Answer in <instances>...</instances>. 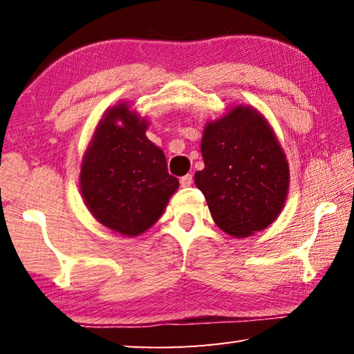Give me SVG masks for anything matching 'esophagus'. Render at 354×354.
Returning a JSON list of instances; mask_svg holds the SVG:
<instances>
[{"mask_svg": "<svg viewBox=\"0 0 354 354\" xmlns=\"http://www.w3.org/2000/svg\"><path fill=\"white\" fill-rule=\"evenodd\" d=\"M179 183H181L183 187H189V185H192V183H194V176L190 175H184L181 179H179Z\"/></svg>", "mask_w": 354, "mask_h": 354, "instance_id": "34e87169", "label": "esophagus"}]
</instances>
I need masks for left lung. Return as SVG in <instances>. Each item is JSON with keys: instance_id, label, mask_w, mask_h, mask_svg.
Returning a JSON list of instances; mask_svg holds the SVG:
<instances>
[{"instance_id": "8db88e82", "label": "left lung", "mask_w": 354, "mask_h": 354, "mask_svg": "<svg viewBox=\"0 0 354 354\" xmlns=\"http://www.w3.org/2000/svg\"><path fill=\"white\" fill-rule=\"evenodd\" d=\"M201 154L205 169L195 184L221 230L247 237L273 223L289 192V165L259 112L237 106L207 123Z\"/></svg>"}]
</instances>
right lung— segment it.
Wrapping results in <instances>:
<instances>
[{"mask_svg": "<svg viewBox=\"0 0 354 354\" xmlns=\"http://www.w3.org/2000/svg\"><path fill=\"white\" fill-rule=\"evenodd\" d=\"M147 124L124 103L112 107L95 131L81 167V194L88 211L123 236L142 234L153 226L179 184L167 170L162 149L147 139Z\"/></svg>", "mask_w": 354, "mask_h": 354, "instance_id": "right-lung-1", "label": "right lung"}]
</instances>
